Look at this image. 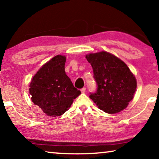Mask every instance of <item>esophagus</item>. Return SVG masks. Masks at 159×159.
<instances>
[{
	"instance_id": "34e87169",
	"label": "esophagus",
	"mask_w": 159,
	"mask_h": 159,
	"mask_svg": "<svg viewBox=\"0 0 159 159\" xmlns=\"http://www.w3.org/2000/svg\"><path fill=\"white\" fill-rule=\"evenodd\" d=\"M85 90H86V88H81V90H80V91H81V93H84L85 92Z\"/></svg>"
}]
</instances>
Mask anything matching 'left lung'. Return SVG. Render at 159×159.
Wrapping results in <instances>:
<instances>
[{
	"label": "left lung",
	"instance_id": "left-lung-1",
	"mask_svg": "<svg viewBox=\"0 0 159 159\" xmlns=\"http://www.w3.org/2000/svg\"><path fill=\"white\" fill-rule=\"evenodd\" d=\"M93 70L98 85L90 98L102 111L116 114L127 107L133 98L137 80L128 66L107 52L91 53L85 56Z\"/></svg>",
	"mask_w": 159,
	"mask_h": 159
}]
</instances>
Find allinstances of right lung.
Here are the masks:
<instances>
[{
  "instance_id": "1",
  "label": "right lung",
  "mask_w": 159,
  "mask_h": 159,
  "mask_svg": "<svg viewBox=\"0 0 159 159\" xmlns=\"http://www.w3.org/2000/svg\"><path fill=\"white\" fill-rule=\"evenodd\" d=\"M65 56L54 57L38 71L29 85L32 102L50 116L62 115L80 94L65 73Z\"/></svg>"
}]
</instances>
